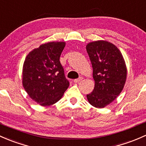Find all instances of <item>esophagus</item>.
Masks as SVG:
<instances>
[{"label":"esophagus","instance_id":"34e87169","mask_svg":"<svg viewBox=\"0 0 146 146\" xmlns=\"http://www.w3.org/2000/svg\"><path fill=\"white\" fill-rule=\"evenodd\" d=\"M82 79H83V78L82 77H80L79 78H78V79H76L74 80V82L75 83H79L80 81L82 80Z\"/></svg>","mask_w":146,"mask_h":146}]
</instances>
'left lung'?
Instances as JSON below:
<instances>
[{"mask_svg": "<svg viewBox=\"0 0 146 146\" xmlns=\"http://www.w3.org/2000/svg\"><path fill=\"white\" fill-rule=\"evenodd\" d=\"M86 50L93 68L94 88L87 95L94 107L103 108L113 102L122 91L127 79L125 59L119 49L106 40L89 42Z\"/></svg>", "mask_w": 146, "mask_h": 146, "instance_id": "left-lung-1", "label": "left lung"}]
</instances>
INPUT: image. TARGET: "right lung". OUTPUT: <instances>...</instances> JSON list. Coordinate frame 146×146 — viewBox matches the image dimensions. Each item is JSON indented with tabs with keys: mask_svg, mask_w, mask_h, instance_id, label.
<instances>
[{
	"mask_svg": "<svg viewBox=\"0 0 146 146\" xmlns=\"http://www.w3.org/2000/svg\"><path fill=\"white\" fill-rule=\"evenodd\" d=\"M65 42H48L28 54L22 69V85L31 99L42 106L59 101L68 89L59 58Z\"/></svg>",
	"mask_w": 146,
	"mask_h": 146,
	"instance_id": "right-lung-1",
	"label": "right lung"
}]
</instances>
